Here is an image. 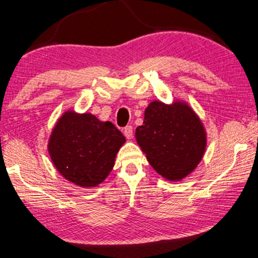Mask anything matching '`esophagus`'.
I'll use <instances>...</instances> for the list:
<instances>
[{"label": "esophagus", "instance_id": "34e87169", "mask_svg": "<svg viewBox=\"0 0 258 258\" xmlns=\"http://www.w3.org/2000/svg\"><path fill=\"white\" fill-rule=\"evenodd\" d=\"M123 134H124V136L130 140V138H133L134 135V132H133V126L132 125H126L124 129H123Z\"/></svg>", "mask_w": 258, "mask_h": 258}]
</instances>
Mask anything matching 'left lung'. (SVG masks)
<instances>
[{"label": "left lung", "instance_id": "8db88e82", "mask_svg": "<svg viewBox=\"0 0 258 258\" xmlns=\"http://www.w3.org/2000/svg\"><path fill=\"white\" fill-rule=\"evenodd\" d=\"M137 143L150 165L169 180H180L196 169L206 149V133L187 104L154 101L136 129Z\"/></svg>", "mask_w": 258, "mask_h": 258}]
</instances>
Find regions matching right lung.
Here are the masks:
<instances>
[{
  "label": "right lung",
  "instance_id": "right-lung-1",
  "mask_svg": "<svg viewBox=\"0 0 258 258\" xmlns=\"http://www.w3.org/2000/svg\"><path fill=\"white\" fill-rule=\"evenodd\" d=\"M125 142L113 123L92 114L66 111L48 141V154L67 180L81 187L102 182L113 170L115 157Z\"/></svg>",
  "mask_w": 258,
  "mask_h": 258
}]
</instances>
